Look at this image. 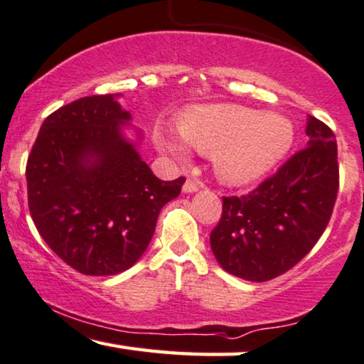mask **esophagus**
I'll return each mask as SVG.
<instances>
[{
  "label": "esophagus",
  "mask_w": 364,
  "mask_h": 364,
  "mask_svg": "<svg viewBox=\"0 0 364 364\" xmlns=\"http://www.w3.org/2000/svg\"><path fill=\"white\" fill-rule=\"evenodd\" d=\"M200 187H202V183L198 181H193V178H187L186 183H183L182 191L186 193H193V192H197Z\"/></svg>",
  "instance_id": "1"
}]
</instances>
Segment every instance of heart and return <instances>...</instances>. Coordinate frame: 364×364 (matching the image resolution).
<instances>
[{"label":"heart","mask_w":364,"mask_h":364,"mask_svg":"<svg viewBox=\"0 0 364 364\" xmlns=\"http://www.w3.org/2000/svg\"><path fill=\"white\" fill-rule=\"evenodd\" d=\"M177 131L182 139L167 129H156V146L178 159L187 156L186 144L210 154L217 177L230 186H247L262 178L287 156L295 139L287 117L240 104L187 109L178 117Z\"/></svg>","instance_id":"obj_1"}]
</instances>
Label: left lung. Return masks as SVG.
Masks as SVG:
<instances>
[{
    "label": "left lung",
    "instance_id": "left-lung-1",
    "mask_svg": "<svg viewBox=\"0 0 364 364\" xmlns=\"http://www.w3.org/2000/svg\"><path fill=\"white\" fill-rule=\"evenodd\" d=\"M308 144L255 191L223 197L210 247L223 270L268 282L295 267L325 232L335 207L340 171L335 134L308 116Z\"/></svg>",
    "mask_w": 364,
    "mask_h": 364
}]
</instances>
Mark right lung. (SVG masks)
I'll return each mask as SVG.
<instances>
[{
	"instance_id": "1",
	"label": "right lung",
	"mask_w": 364,
	"mask_h": 364,
	"mask_svg": "<svg viewBox=\"0 0 364 364\" xmlns=\"http://www.w3.org/2000/svg\"><path fill=\"white\" fill-rule=\"evenodd\" d=\"M119 94L87 96L44 119L26 164L28 205L39 235L82 275H117L151 243L161 208L186 178L154 176L124 136ZM139 139H141V132Z\"/></svg>"
}]
</instances>
